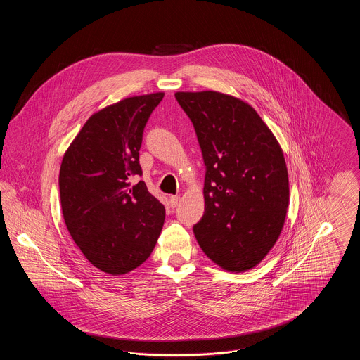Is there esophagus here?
Returning <instances> with one entry per match:
<instances>
[{
    "instance_id": "esophagus-1",
    "label": "esophagus",
    "mask_w": 360,
    "mask_h": 360,
    "mask_svg": "<svg viewBox=\"0 0 360 360\" xmlns=\"http://www.w3.org/2000/svg\"><path fill=\"white\" fill-rule=\"evenodd\" d=\"M179 198H181L179 195H172V197H170V200H169V205H170L172 209H174L175 206L179 204Z\"/></svg>"
}]
</instances>
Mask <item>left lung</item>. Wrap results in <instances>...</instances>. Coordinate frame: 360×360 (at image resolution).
Masks as SVG:
<instances>
[{"mask_svg": "<svg viewBox=\"0 0 360 360\" xmlns=\"http://www.w3.org/2000/svg\"><path fill=\"white\" fill-rule=\"evenodd\" d=\"M206 166L202 219L193 226L206 257L226 271L255 267L274 247L289 206L281 146L257 110L219 91H178Z\"/></svg>", "mask_w": 360, "mask_h": 360, "instance_id": "obj_1", "label": "left lung"}]
</instances>
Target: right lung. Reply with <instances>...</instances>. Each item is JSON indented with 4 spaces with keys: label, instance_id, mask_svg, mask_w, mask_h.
Returning a JSON list of instances; mask_svg holds the SVG:
<instances>
[{
    "label": "right lung",
    "instance_id": "add662e5",
    "mask_svg": "<svg viewBox=\"0 0 360 360\" xmlns=\"http://www.w3.org/2000/svg\"><path fill=\"white\" fill-rule=\"evenodd\" d=\"M165 93L129 97L94 113L70 144L59 172L66 226L98 270L127 274L151 255L165 223V206L141 176L143 132Z\"/></svg>",
    "mask_w": 360,
    "mask_h": 360
}]
</instances>
